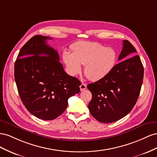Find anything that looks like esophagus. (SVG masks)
Returning a JSON list of instances; mask_svg holds the SVG:
<instances>
[{"mask_svg":"<svg viewBox=\"0 0 157 157\" xmlns=\"http://www.w3.org/2000/svg\"><path fill=\"white\" fill-rule=\"evenodd\" d=\"M79 88H80V90L83 91L84 89H86L87 88V85L86 83H82L81 86H79Z\"/></svg>","mask_w":157,"mask_h":157,"instance_id":"esophagus-1","label":"esophagus"}]
</instances>
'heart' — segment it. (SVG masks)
Listing matches in <instances>:
<instances>
[{"label": "heart", "mask_w": 157, "mask_h": 157, "mask_svg": "<svg viewBox=\"0 0 157 157\" xmlns=\"http://www.w3.org/2000/svg\"><path fill=\"white\" fill-rule=\"evenodd\" d=\"M72 53L65 51L62 58L69 72L75 75L84 72L92 81H98L106 77L114 70L118 59L115 49L108 48L96 42H79L71 47Z\"/></svg>", "instance_id": "heart-1"}]
</instances>
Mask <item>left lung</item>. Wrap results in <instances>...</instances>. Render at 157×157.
<instances>
[{"label": "left lung", "mask_w": 157, "mask_h": 157, "mask_svg": "<svg viewBox=\"0 0 157 157\" xmlns=\"http://www.w3.org/2000/svg\"><path fill=\"white\" fill-rule=\"evenodd\" d=\"M136 52L130 42L124 40L118 57V60L122 61L106 77L87 85L92 94L88 108L99 122H114L130 113L135 106L141 91L144 68L139 55L127 58Z\"/></svg>", "instance_id": "obj_1"}]
</instances>
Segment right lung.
I'll return each mask as SVG.
<instances>
[{
	"label": "right lung",
	"instance_id": "right-lung-1",
	"mask_svg": "<svg viewBox=\"0 0 157 157\" xmlns=\"http://www.w3.org/2000/svg\"><path fill=\"white\" fill-rule=\"evenodd\" d=\"M51 37L37 35L22 47L14 64L21 100L31 114L52 120L64 113L68 98L79 93L81 82L67 74L58 52L47 44Z\"/></svg>",
	"mask_w": 157,
	"mask_h": 157
}]
</instances>
